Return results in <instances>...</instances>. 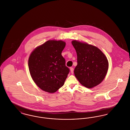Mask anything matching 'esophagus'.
Returning <instances> with one entry per match:
<instances>
[{
    "label": "esophagus",
    "instance_id": "esophagus-1",
    "mask_svg": "<svg viewBox=\"0 0 130 130\" xmlns=\"http://www.w3.org/2000/svg\"><path fill=\"white\" fill-rule=\"evenodd\" d=\"M70 71H71V73L73 74L74 73V69L72 67L70 68Z\"/></svg>",
    "mask_w": 130,
    "mask_h": 130
}]
</instances>
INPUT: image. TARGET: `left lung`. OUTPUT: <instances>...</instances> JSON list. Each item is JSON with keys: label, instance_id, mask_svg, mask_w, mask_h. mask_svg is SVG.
Wrapping results in <instances>:
<instances>
[{"label": "left lung", "instance_id": "1", "mask_svg": "<svg viewBox=\"0 0 130 130\" xmlns=\"http://www.w3.org/2000/svg\"><path fill=\"white\" fill-rule=\"evenodd\" d=\"M77 54V65L74 69L75 76L88 88L99 84L107 74L108 59L98 48L76 40L72 41Z\"/></svg>", "mask_w": 130, "mask_h": 130}]
</instances>
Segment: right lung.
I'll use <instances>...</instances> for the list:
<instances>
[{
	"mask_svg": "<svg viewBox=\"0 0 130 130\" xmlns=\"http://www.w3.org/2000/svg\"><path fill=\"white\" fill-rule=\"evenodd\" d=\"M66 43L51 40L37 47L31 54L28 66L31 77L37 86L54 93L64 84L70 70L61 55Z\"/></svg>",
	"mask_w": 130,
	"mask_h": 130,
	"instance_id": "obj_1",
	"label": "right lung"
}]
</instances>
